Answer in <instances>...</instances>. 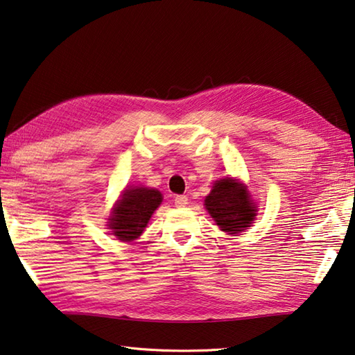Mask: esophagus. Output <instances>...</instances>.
Returning a JSON list of instances; mask_svg holds the SVG:
<instances>
[{"label":"esophagus","instance_id":"obj_1","mask_svg":"<svg viewBox=\"0 0 355 355\" xmlns=\"http://www.w3.org/2000/svg\"><path fill=\"white\" fill-rule=\"evenodd\" d=\"M173 203H175V206H178V208H184V206L188 205V197H186V196H175V198H173Z\"/></svg>","mask_w":355,"mask_h":355}]
</instances>
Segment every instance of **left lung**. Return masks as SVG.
Masks as SVG:
<instances>
[{
    "instance_id": "8db88e82",
    "label": "left lung",
    "mask_w": 355,
    "mask_h": 355,
    "mask_svg": "<svg viewBox=\"0 0 355 355\" xmlns=\"http://www.w3.org/2000/svg\"><path fill=\"white\" fill-rule=\"evenodd\" d=\"M205 208L217 227L228 234L248 230L257 212L247 186L233 177L217 180L205 198Z\"/></svg>"
}]
</instances>
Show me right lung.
Wrapping results in <instances>:
<instances>
[{
  "label": "right lung",
  "mask_w": 355,
  "mask_h": 355,
  "mask_svg": "<svg viewBox=\"0 0 355 355\" xmlns=\"http://www.w3.org/2000/svg\"><path fill=\"white\" fill-rule=\"evenodd\" d=\"M161 202L163 196L157 189L128 186L113 206L108 230H112V234L122 242L138 239Z\"/></svg>",
  "instance_id": "right-lung-1"
}]
</instances>
